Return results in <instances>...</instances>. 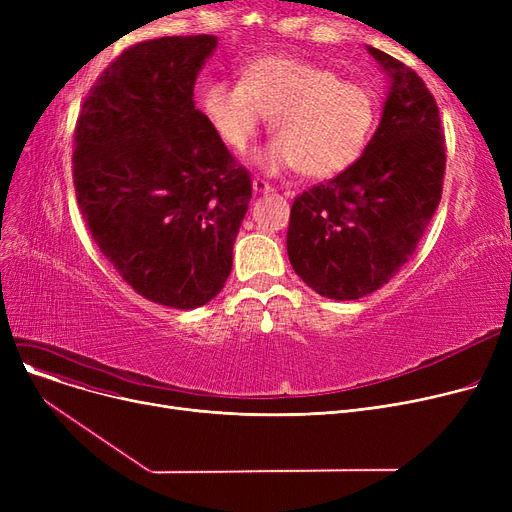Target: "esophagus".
Segmentation results:
<instances>
[{"label": "esophagus", "instance_id": "obj_1", "mask_svg": "<svg viewBox=\"0 0 512 512\" xmlns=\"http://www.w3.org/2000/svg\"><path fill=\"white\" fill-rule=\"evenodd\" d=\"M253 191H255L257 195H267V193H272L274 188H272L270 182H265L263 178H255V180H253Z\"/></svg>", "mask_w": 512, "mask_h": 512}]
</instances>
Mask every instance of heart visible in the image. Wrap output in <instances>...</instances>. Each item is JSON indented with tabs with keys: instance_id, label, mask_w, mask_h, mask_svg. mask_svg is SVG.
Returning <instances> with one entry per match:
<instances>
[{
	"instance_id": "heart-1",
	"label": "heart",
	"mask_w": 512,
	"mask_h": 512,
	"mask_svg": "<svg viewBox=\"0 0 512 512\" xmlns=\"http://www.w3.org/2000/svg\"><path fill=\"white\" fill-rule=\"evenodd\" d=\"M203 110L236 155L249 151L265 118H272L276 139L257 155V164L272 174L299 168L315 180L351 168L378 122L371 89L290 56L257 58L242 80H213L203 93Z\"/></svg>"
}]
</instances>
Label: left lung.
Here are the masks:
<instances>
[{
    "label": "left lung",
    "instance_id": "obj_1",
    "mask_svg": "<svg viewBox=\"0 0 512 512\" xmlns=\"http://www.w3.org/2000/svg\"><path fill=\"white\" fill-rule=\"evenodd\" d=\"M367 51L390 78L380 126L351 168L294 199L286 234L292 270L334 301L361 299L394 278L442 199L446 149L434 95L409 66Z\"/></svg>",
    "mask_w": 512,
    "mask_h": 512
}]
</instances>
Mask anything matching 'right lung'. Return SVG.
Listing matches in <instances>:
<instances>
[{
  "instance_id": "add662e5",
  "label": "right lung",
  "mask_w": 512,
  "mask_h": 512,
  "mask_svg": "<svg viewBox=\"0 0 512 512\" xmlns=\"http://www.w3.org/2000/svg\"><path fill=\"white\" fill-rule=\"evenodd\" d=\"M218 37H161L103 70L74 130V188L99 251L141 297L195 309L218 294L251 201L238 166L195 107Z\"/></svg>"
}]
</instances>
